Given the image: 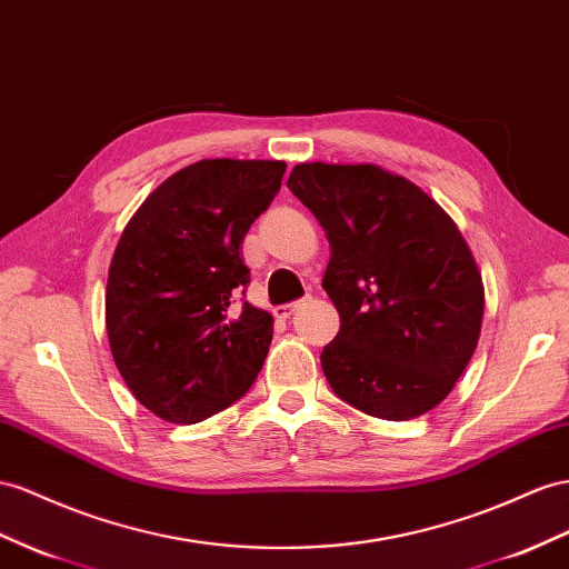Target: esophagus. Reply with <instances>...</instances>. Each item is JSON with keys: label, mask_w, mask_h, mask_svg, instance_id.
I'll list each match as a JSON object with an SVG mask.
<instances>
[{"label": "esophagus", "mask_w": 569, "mask_h": 569, "mask_svg": "<svg viewBox=\"0 0 569 569\" xmlns=\"http://www.w3.org/2000/svg\"><path fill=\"white\" fill-rule=\"evenodd\" d=\"M305 305V300H296V302H286V305H279V308L273 310V315L279 319H288L290 315H296L300 308Z\"/></svg>", "instance_id": "1"}]
</instances>
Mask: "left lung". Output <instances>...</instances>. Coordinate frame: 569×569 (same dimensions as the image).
I'll use <instances>...</instances> for the list:
<instances>
[{
    "label": "left lung",
    "mask_w": 569,
    "mask_h": 569,
    "mask_svg": "<svg viewBox=\"0 0 569 569\" xmlns=\"http://www.w3.org/2000/svg\"><path fill=\"white\" fill-rule=\"evenodd\" d=\"M288 187L331 247L322 288L341 329L319 358L333 395L385 420L428 413L469 366L483 322V281L459 228L380 166L300 163Z\"/></svg>",
    "instance_id": "obj_1"
}]
</instances>
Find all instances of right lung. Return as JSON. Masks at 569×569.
<instances>
[{
  "instance_id": "1",
  "label": "right lung",
  "mask_w": 569,
  "mask_h": 569,
  "mask_svg": "<svg viewBox=\"0 0 569 569\" xmlns=\"http://www.w3.org/2000/svg\"><path fill=\"white\" fill-rule=\"evenodd\" d=\"M283 172V160H199L122 230L106 290L110 351L137 401L168 423L228 409L264 366L273 317L232 305L250 283L240 244Z\"/></svg>"
}]
</instances>
